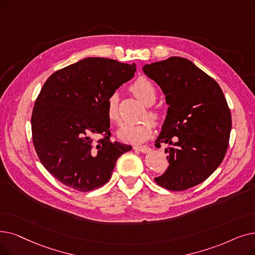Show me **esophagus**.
Listing matches in <instances>:
<instances>
[{
  "instance_id": "34e87169",
  "label": "esophagus",
  "mask_w": 255,
  "mask_h": 255,
  "mask_svg": "<svg viewBox=\"0 0 255 255\" xmlns=\"http://www.w3.org/2000/svg\"><path fill=\"white\" fill-rule=\"evenodd\" d=\"M134 149L139 151V152H141V153H149V152H151V148L148 147V146H135Z\"/></svg>"
}]
</instances>
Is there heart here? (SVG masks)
<instances>
[{
    "mask_svg": "<svg viewBox=\"0 0 255 255\" xmlns=\"http://www.w3.org/2000/svg\"><path fill=\"white\" fill-rule=\"evenodd\" d=\"M131 91L134 96L146 105H151L156 99V90L152 82L146 78H138L131 86ZM120 97L117 92L110 94L106 100V115L108 120L114 124H119L121 122ZM149 116L155 120H158V115L150 112ZM153 123L149 120L139 122V123L124 124L118 131V136L125 142L129 143H141L146 141L153 132Z\"/></svg>",
    "mask_w": 255,
    "mask_h": 255,
    "instance_id": "obj_1",
    "label": "heart"
}]
</instances>
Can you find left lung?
I'll return each instance as SVG.
<instances>
[{"instance_id": "8db88e82", "label": "left lung", "mask_w": 255, "mask_h": 255, "mask_svg": "<svg viewBox=\"0 0 255 255\" xmlns=\"http://www.w3.org/2000/svg\"><path fill=\"white\" fill-rule=\"evenodd\" d=\"M169 105L155 146L168 147L169 167L155 177L170 191H184L206 180L224 159L231 114L220 85L190 60L170 57L142 68Z\"/></svg>"}]
</instances>
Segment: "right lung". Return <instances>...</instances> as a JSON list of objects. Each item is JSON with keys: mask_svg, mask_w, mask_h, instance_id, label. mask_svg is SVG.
<instances>
[{"mask_svg": "<svg viewBox=\"0 0 255 255\" xmlns=\"http://www.w3.org/2000/svg\"><path fill=\"white\" fill-rule=\"evenodd\" d=\"M135 71V63L90 57L43 84L31 117L33 145L43 167L64 185L80 192L103 186L118 158L132 149L110 141L106 100Z\"/></svg>", "mask_w": 255, "mask_h": 255, "instance_id": "add662e5", "label": "right lung"}]
</instances>
